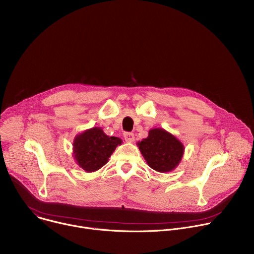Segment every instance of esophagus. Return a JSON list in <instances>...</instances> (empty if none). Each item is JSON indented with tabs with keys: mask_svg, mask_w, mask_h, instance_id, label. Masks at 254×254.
Here are the masks:
<instances>
[{
	"mask_svg": "<svg viewBox=\"0 0 254 254\" xmlns=\"http://www.w3.org/2000/svg\"><path fill=\"white\" fill-rule=\"evenodd\" d=\"M124 137H125L126 141H127V142H131L134 140V134L132 132H125Z\"/></svg>",
	"mask_w": 254,
	"mask_h": 254,
	"instance_id": "34e87169",
	"label": "esophagus"
}]
</instances>
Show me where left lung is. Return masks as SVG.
<instances>
[{"label": "left lung", "mask_w": 254, "mask_h": 254, "mask_svg": "<svg viewBox=\"0 0 254 254\" xmlns=\"http://www.w3.org/2000/svg\"><path fill=\"white\" fill-rule=\"evenodd\" d=\"M137 147L149 167L160 173L175 170L185 152L181 140L160 127L150 129L148 137L138 141Z\"/></svg>", "instance_id": "left-lung-1"}]
</instances>
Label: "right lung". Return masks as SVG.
<instances>
[{
    "label": "right lung",
    "mask_w": 254,
    "mask_h": 254,
    "mask_svg": "<svg viewBox=\"0 0 254 254\" xmlns=\"http://www.w3.org/2000/svg\"><path fill=\"white\" fill-rule=\"evenodd\" d=\"M123 140L117 136H108L101 127H94L74 137L73 158L86 173L103 167Z\"/></svg>",
    "instance_id": "add662e5"
}]
</instances>
